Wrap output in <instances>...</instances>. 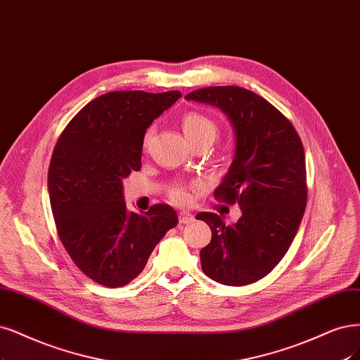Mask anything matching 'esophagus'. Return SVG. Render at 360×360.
<instances>
[{"label":"esophagus","instance_id":"34e87169","mask_svg":"<svg viewBox=\"0 0 360 360\" xmlns=\"http://www.w3.org/2000/svg\"><path fill=\"white\" fill-rule=\"evenodd\" d=\"M193 220H195L193 216L191 213H188V212H180L179 213V221L183 223V225H188V223H192Z\"/></svg>","mask_w":360,"mask_h":360}]
</instances>
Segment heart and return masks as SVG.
<instances>
[{
  "instance_id": "heart-1",
  "label": "heart",
  "mask_w": 360,
  "mask_h": 360,
  "mask_svg": "<svg viewBox=\"0 0 360 360\" xmlns=\"http://www.w3.org/2000/svg\"><path fill=\"white\" fill-rule=\"evenodd\" d=\"M181 128L186 135V139L191 141V144L198 143H208L212 144L219 134V127L214 119L210 117L201 111H189L181 119ZM152 139V129H148L144 135L143 147L147 148L148 143ZM192 191L193 188L191 184H176L172 186L169 191L171 200L177 204H188L192 200Z\"/></svg>"
}]
</instances>
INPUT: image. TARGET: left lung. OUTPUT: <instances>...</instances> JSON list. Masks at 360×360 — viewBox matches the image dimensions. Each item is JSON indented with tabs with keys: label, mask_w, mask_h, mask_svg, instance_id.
Wrapping results in <instances>:
<instances>
[{
	"label": "left lung",
	"mask_w": 360,
	"mask_h": 360,
	"mask_svg": "<svg viewBox=\"0 0 360 360\" xmlns=\"http://www.w3.org/2000/svg\"><path fill=\"white\" fill-rule=\"evenodd\" d=\"M186 100L220 108L235 129V155L214 198L238 204L241 217L226 225L200 213L212 229L201 250L204 274L226 286L264 278L289 250L307 205L305 153L290 120L265 98L238 86H210Z\"/></svg>",
	"instance_id": "8db88e82"
}]
</instances>
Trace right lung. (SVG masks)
Returning <instances> with one entry per match:
<instances>
[{"instance_id":"obj_1","label":"right lung","mask_w":360,"mask_h":360,"mask_svg":"<svg viewBox=\"0 0 360 360\" xmlns=\"http://www.w3.org/2000/svg\"><path fill=\"white\" fill-rule=\"evenodd\" d=\"M180 96V91L104 94L71 119L55 146L47 188L59 240L83 274L103 286L132 281L177 225L167 204L128 212L122 181L141 168L146 129Z\"/></svg>"}]
</instances>
